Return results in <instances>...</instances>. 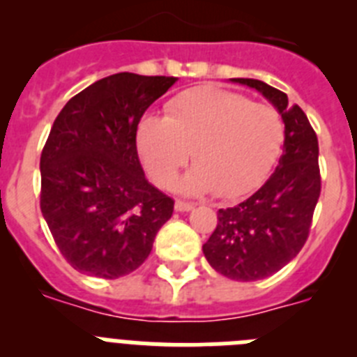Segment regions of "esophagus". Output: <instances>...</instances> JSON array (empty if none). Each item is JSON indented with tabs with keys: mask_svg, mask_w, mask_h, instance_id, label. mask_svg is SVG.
Instances as JSON below:
<instances>
[{
	"mask_svg": "<svg viewBox=\"0 0 357 357\" xmlns=\"http://www.w3.org/2000/svg\"><path fill=\"white\" fill-rule=\"evenodd\" d=\"M191 209H195V204H191V202H184V200L175 202V211H178V213H188V211Z\"/></svg>",
	"mask_w": 357,
	"mask_h": 357,
	"instance_id": "obj_1",
	"label": "esophagus"
}]
</instances>
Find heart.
<instances>
[{
    "instance_id": "obj_1",
    "label": "heart",
    "mask_w": 357,
    "mask_h": 357,
    "mask_svg": "<svg viewBox=\"0 0 357 357\" xmlns=\"http://www.w3.org/2000/svg\"><path fill=\"white\" fill-rule=\"evenodd\" d=\"M279 110L220 87H195L173 98L168 116H146L137 148L148 175L169 188L193 153L197 166L178 182L189 195L238 198L266 178L284 144ZM194 151L191 152L190 150Z\"/></svg>"
}]
</instances>
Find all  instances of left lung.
<instances>
[{
	"label": "left lung",
	"instance_id": "1",
	"mask_svg": "<svg viewBox=\"0 0 357 357\" xmlns=\"http://www.w3.org/2000/svg\"><path fill=\"white\" fill-rule=\"evenodd\" d=\"M254 87L284 121V150L272 176L250 198L218 211V225L204 255L232 280H259L284 268L304 247L320 198L318 139L307 116L288 96L254 78H232Z\"/></svg>",
	"mask_w": 357,
	"mask_h": 357
}]
</instances>
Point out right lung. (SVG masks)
Masks as SVG:
<instances>
[{
  "mask_svg": "<svg viewBox=\"0 0 357 357\" xmlns=\"http://www.w3.org/2000/svg\"><path fill=\"white\" fill-rule=\"evenodd\" d=\"M175 77L116 73L73 96L40 153V211L75 270L118 279L150 255L173 198L150 184L137 155L144 110Z\"/></svg>",
  "mask_w": 357,
  "mask_h": 357,
  "instance_id": "add662e5",
  "label": "right lung"
}]
</instances>
